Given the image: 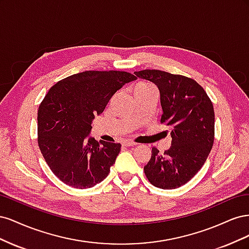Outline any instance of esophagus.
<instances>
[{"mask_svg": "<svg viewBox=\"0 0 249 249\" xmlns=\"http://www.w3.org/2000/svg\"><path fill=\"white\" fill-rule=\"evenodd\" d=\"M123 144H124V146H135V145H137V143L132 141V140H124V141L123 142Z\"/></svg>", "mask_w": 249, "mask_h": 249, "instance_id": "1", "label": "esophagus"}]
</instances>
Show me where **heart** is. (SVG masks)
Returning <instances> with one entry per match:
<instances>
[{"mask_svg":"<svg viewBox=\"0 0 249 249\" xmlns=\"http://www.w3.org/2000/svg\"><path fill=\"white\" fill-rule=\"evenodd\" d=\"M154 89V87L149 84H146V83H140V84L136 85L134 87L133 93H140V92H145L148 91V90Z\"/></svg>","mask_w":249,"mask_h":249,"instance_id":"1","label":"heart"}]
</instances>
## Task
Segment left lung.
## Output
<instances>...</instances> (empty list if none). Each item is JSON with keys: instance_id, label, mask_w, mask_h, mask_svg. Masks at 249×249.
<instances>
[{"instance_id": "obj_1", "label": "left lung", "mask_w": 249, "mask_h": 249, "mask_svg": "<svg viewBox=\"0 0 249 249\" xmlns=\"http://www.w3.org/2000/svg\"><path fill=\"white\" fill-rule=\"evenodd\" d=\"M134 73L159 89L161 123L170 127L172 138L171 146L164 154L153 147L144 173L154 186L176 189L196 175L212 149L213 104L203 88L190 78L157 70Z\"/></svg>"}]
</instances>
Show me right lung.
I'll return each mask as SVG.
<instances>
[{
  "label": "right lung",
  "mask_w": 249,
  "mask_h": 249,
  "mask_svg": "<svg viewBox=\"0 0 249 249\" xmlns=\"http://www.w3.org/2000/svg\"><path fill=\"white\" fill-rule=\"evenodd\" d=\"M136 80L126 71H88L53 86L38 109V145L54 175L78 189L107 178L120 143L97 142L89 136L91 123L117 90Z\"/></svg>",
  "instance_id": "obj_1"
}]
</instances>
